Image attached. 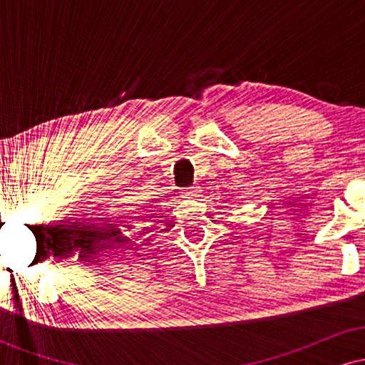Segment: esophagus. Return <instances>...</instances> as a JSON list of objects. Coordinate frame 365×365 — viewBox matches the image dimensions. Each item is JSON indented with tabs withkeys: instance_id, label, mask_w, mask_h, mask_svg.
<instances>
[{
	"instance_id": "34e87169",
	"label": "esophagus",
	"mask_w": 365,
	"mask_h": 365,
	"mask_svg": "<svg viewBox=\"0 0 365 365\" xmlns=\"http://www.w3.org/2000/svg\"><path fill=\"white\" fill-rule=\"evenodd\" d=\"M200 194V187H190L187 188V190H183V197H187V199H197Z\"/></svg>"
}]
</instances>
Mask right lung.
<instances>
[{"label":"right lung","instance_id":"obj_1","mask_svg":"<svg viewBox=\"0 0 365 365\" xmlns=\"http://www.w3.org/2000/svg\"><path fill=\"white\" fill-rule=\"evenodd\" d=\"M125 226V228H130V225H123ZM111 233H113V235H120V233H121V230L118 228V225H113L111 226ZM125 238H127V237H125ZM127 240H128V238H127Z\"/></svg>","mask_w":365,"mask_h":365}]
</instances>
